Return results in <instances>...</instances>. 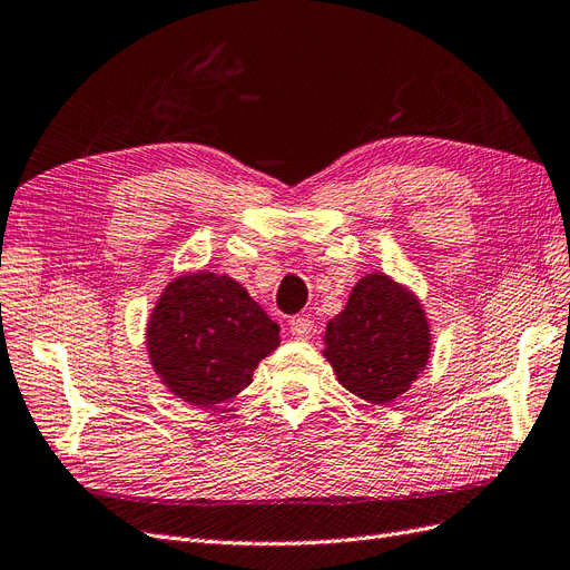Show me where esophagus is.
Here are the masks:
<instances>
[{"label": "esophagus", "mask_w": 570, "mask_h": 570, "mask_svg": "<svg viewBox=\"0 0 570 570\" xmlns=\"http://www.w3.org/2000/svg\"><path fill=\"white\" fill-rule=\"evenodd\" d=\"M289 333H292V337H299V341H304V337H309L314 333V321L309 316H295L289 321Z\"/></svg>", "instance_id": "esophagus-1"}]
</instances>
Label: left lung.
Instances as JSON below:
<instances>
[{
	"instance_id": "left-lung-1",
	"label": "left lung",
	"mask_w": 570,
	"mask_h": 570,
	"mask_svg": "<svg viewBox=\"0 0 570 570\" xmlns=\"http://www.w3.org/2000/svg\"><path fill=\"white\" fill-rule=\"evenodd\" d=\"M323 357L343 389L372 405L405 395L432 357L424 304L391 275L366 273L323 333Z\"/></svg>"
}]
</instances>
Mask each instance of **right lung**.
Returning <instances> with one entry per match:
<instances>
[{
  "instance_id": "obj_1",
  "label": "right lung",
  "mask_w": 570,
  "mask_h": 570,
  "mask_svg": "<svg viewBox=\"0 0 570 570\" xmlns=\"http://www.w3.org/2000/svg\"><path fill=\"white\" fill-rule=\"evenodd\" d=\"M281 326L237 281L213 271L181 273L160 292L146 347L163 386L194 407L227 403L281 345Z\"/></svg>"
}]
</instances>
